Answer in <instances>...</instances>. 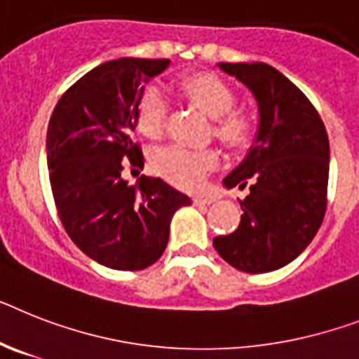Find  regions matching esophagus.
<instances>
[{
    "label": "esophagus",
    "mask_w": 359,
    "mask_h": 359,
    "mask_svg": "<svg viewBox=\"0 0 359 359\" xmlns=\"http://www.w3.org/2000/svg\"><path fill=\"white\" fill-rule=\"evenodd\" d=\"M192 201H194V205L205 207V205H211L212 201H215V198L212 196H194L192 198Z\"/></svg>",
    "instance_id": "34e87169"
}]
</instances>
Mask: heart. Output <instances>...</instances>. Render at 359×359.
<instances>
[{
    "instance_id": "heart-1",
    "label": "heart",
    "mask_w": 359,
    "mask_h": 359,
    "mask_svg": "<svg viewBox=\"0 0 359 359\" xmlns=\"http://www.w3.org/2000/svg\"><path fill=\"white\" fill-rule=\"evenodd\" d=\"M180 91L191 104L215 119V135L227 147H244L251 137V123L244 114L235 111L236 95L216 75L200 73L187 76ZM168 102L159 88L150 86L141 93L135 104V124L148 139H159L165 132ZM156 172L180 189H198L205 176L218 165V154L212 148L189 150L183 147H167L154 154Z\"/></svg>"
}]
</instances>
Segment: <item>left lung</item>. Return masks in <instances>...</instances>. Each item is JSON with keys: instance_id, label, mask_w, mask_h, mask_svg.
Instances as JSON below:
<instances>
[{"instance_id": "1", "label": "left lung", "mask_w": 359, "mask_h": 359, "mask_svg": "<svg viewBox=\"0 0 359 359\" xmlns=\"http://www.w3.org/2000/svg\"><path fill=\"white\" fill-rule=\"evenodd\" d=\"M253 93L259 106L255 144L224 177L227 189L250 187L240 200L242 218L231 235L216 236L215 250L233 268L268 273L306 250L327 211L330 147L318 109L275 67L218 64Z\"/></svg>"}]
</instances>
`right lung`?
<instances>
[{"instance_id": "obj_1", "label": "right lung", "mask_w": 359, "mask_h": 359, "mask_svg": "<svg viewBox=\"0 0 359 359\" xmlns=\"http://www.w3.org/2000/svg\"><path fill=\"white\" fill-rule=\"evenodd\" d=\"M170 60L119 58L86 73L62 95L47 128V167L62 226L90 259L111 269L152 266L167 248L170 220L191 198L159 177L128 185L126 159L143 168L132 141L144 82Z\"/></svg>"}]
</instances>
